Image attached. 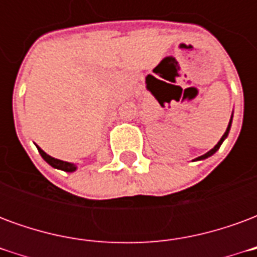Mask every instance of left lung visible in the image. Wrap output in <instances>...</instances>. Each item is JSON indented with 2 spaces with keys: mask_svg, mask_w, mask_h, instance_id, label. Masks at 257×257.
Segmentation results:
<instances>
[{
  "mask_svg": "<svg viewBox=\"0 0 257 257\" xmlns=\"http://www.w3.org/2000/svg\"><path fill=\"white\" fill-rule=\"evenodd\" d=\"M231 118H232V115H231ZM230 126H231V119H230V122H228V126H227V129H226V132H224V135H223V136H221V139L219 140V142H217V145H216L215 147L212 149V150L208 151L206 154H204V156L198 157L197 160H205V158H208V157H210V156H212V154H215L216 151L219 150V147H220L221 143H223V140H224V139H226V138H227V135H228V132H230Z\"/></svg>",
  "mask_w": 257,
  "mask_h": 257,
  "instance_id": "8db88e82",
  "label": "left lung"
}]
</instances>
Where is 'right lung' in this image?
<instances>
[{
    "instance_id": "add662e5",
    "label": "right lung",
    "mask_w": 257,
    "mask_h": 257,
    "mask_svg": "<svg viewBox=\"0 0 257 257\" xmlns=\"http://www.w3.org/2000/svg\"><path fill=\"white\" fill-rule=\"evenodd\" d=\"M37 149H38V151H40V154H41L42 158H44V160H45L51 167L56 168V169H62V171H64V172H74V171L77 169V167H75L74 164L62 161V160H56V158H53V157L48 156L47 153H45V151H42L38 146H37Z\"/></svg>"
}]
</instances>
